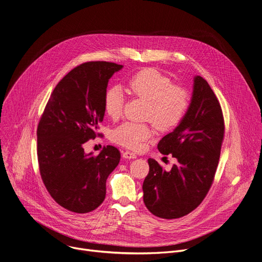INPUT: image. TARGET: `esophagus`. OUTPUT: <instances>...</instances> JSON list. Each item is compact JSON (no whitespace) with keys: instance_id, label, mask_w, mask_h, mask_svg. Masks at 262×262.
I'll return each instance as SVG.
<instances>
[{"instance_id":"1","label":"esophagus","mask_w":262,"mask_h":262,"mask_svg":"<svg viewBox=\"0 0 262 262\" xmlns=\"http://www.w3.org/2000/svg\"><path fill=\"white\" fill-rule=\"evenodd\" d=\"M122 156H123V158H125V159H136V158H137V155H136L135 152H132V151H128V150L124 151V152L122 154Z\"/></svg>"}]
</instances>
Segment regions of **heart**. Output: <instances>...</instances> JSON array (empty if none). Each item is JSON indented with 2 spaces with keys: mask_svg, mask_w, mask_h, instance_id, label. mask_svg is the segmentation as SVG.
Segmentation results:
<instances>
[{
  "mask_svg": "<svg viewBox=\"0 0 262 262\" xmlns=\"http://www.w3.org/2000/svg\"><path fill=\"white\" fill-rule=\"evenodd\" d=\"M132 96L147 102L144 118L161 130H168L181 123L185 117L190 99L188 92L160 73L158 70L146 68L134 74L126 83ZM124 97L118 86L108 88L103 96V110L113 120L122 115ZM154 136L147 123L124 122L112 133L115 143L126 148L139 150Z\"/></svg>",
  "mask_w": 262,
  "mask_h": 262,
  "instance_id": "heart-1",
  "label": "heart"
}]
</instances>
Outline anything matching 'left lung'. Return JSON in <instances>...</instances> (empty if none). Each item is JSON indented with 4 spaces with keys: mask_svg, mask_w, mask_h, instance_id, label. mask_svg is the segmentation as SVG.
<instances>
[{
    "mask_svg": "<svg viewBox=\"0 0 262 262\" xmlns=\"http://www.w3.org/2000/svg\"><path fill=\"white\" fill-rule=\"evenodd\" d=\"M225 135L220 101L208 82L194 77L192 98L181 123L160 140L158 149L178 160L166 171L148 159L143 201L154 215L173 220L187 215L206 198L219 165Z\"/></svg>",
    "mask_w": 262,
    "mask_h": 262,
    "instance_id": "obj_1",
    "label": "left lung"
}]
</instances>
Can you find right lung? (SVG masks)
Listing matches in <instances>:
<instances>
[{
	"label": "right lung",
	"mask_w": 262,
	"mask_h": 262,
	"mask_svg": "<svg viewBox=\"0 0 262 262\" xmlns=\"http://www.w3.org/2000/svg\"><path fill=\"white\" fill-rule=\"evenodd\" d=\"M123 66L89 61L71 70L57 83L37 126V159L41 180L64 209L88 213L105 199L106 179L120 161L112 145L98 156L83 144L101 136L103 96L110 78Z\"/></svg>",
	"instance_id": "1"
}]
</instances>
